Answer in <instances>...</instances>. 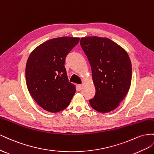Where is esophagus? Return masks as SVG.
Segmentation results:
<instances>
[{"label":"esophagus","instance_id":"34e87169","mask_svg":"<svg viewBox=\"0 0 154 154\" xmlns=\"http://www.w3.org/2000/svg\"><path fill=\"white\" fill-rule=\"evenodd\" d=\"M77 87H78L79 90H82V88H83V85H77Z\"/></svg>","mask_w":154,"mask_h":154}]
</instances>
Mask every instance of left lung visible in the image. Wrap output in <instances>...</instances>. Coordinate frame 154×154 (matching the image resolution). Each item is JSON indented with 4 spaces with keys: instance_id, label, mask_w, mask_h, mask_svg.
<instances>
[{
    "instance_id": "obj_1",
    "label": "left lung",
    "mask_w": 154,
    "mask_h": 154,
    "mask_svg": "<svg viewBox=\"0 0 154 154\" xmlns=\"http://www.w3.org/2000/svg\"><path fill=\"white\" fill-rule=\"evenodd\" d=\"M80 45L91 66L95 87L90 99L95 110L107 113L115 109L125 97L131 81V64L126 51L108 38L88 37Z\"/></svg>"
}]
</instances>
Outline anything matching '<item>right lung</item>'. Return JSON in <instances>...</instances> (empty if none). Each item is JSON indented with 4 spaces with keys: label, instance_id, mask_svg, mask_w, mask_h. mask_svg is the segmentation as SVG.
Here are the masks:
<instances>
[{
    "label": "right lung",
    "instance_id": "1",
    "mask_svg": "<svg viewBox=\"0 0 154 154\" xmlns=\"http://www.w3.org/2000/svg\"><path fill=\"white\" fill-rule=\"evenodd\" d=\"M79 40L70 37L52 38L37 47L29 56L26 66L28 91L48 112L56 113L67 108L75 93V86L68 81L64 63Z\"/></svg>",
    "mask_w": 154,
    "mask_h": 154
}]
</instances>
